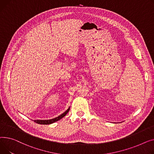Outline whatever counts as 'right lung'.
<instances>
[{
    "mask_svg": "<svg viewBox=\"0 0 154 154\" xmlns=\"http://www.w3.org/2000/svg\"><path fill=\"white\" fill-rule=\"evenodd\" d=\"M70 109V107H68V109L65 111L63 112V114H61V115H60L59 116L55 117V118L53 119H47V120H40V119H37V120H33L34 122H35L36 123L39 124H44V125H48V124H53L54 122H55L57 121H58L59 120H60L61 119H62L63 117H65L66 116V114L69 112Z\"/></svg>",
    "mask_w": 154,
    "mask_h": 154,
    "instance_id": "right-lung-1",
    "label": "right lung"
}]
</instances>
